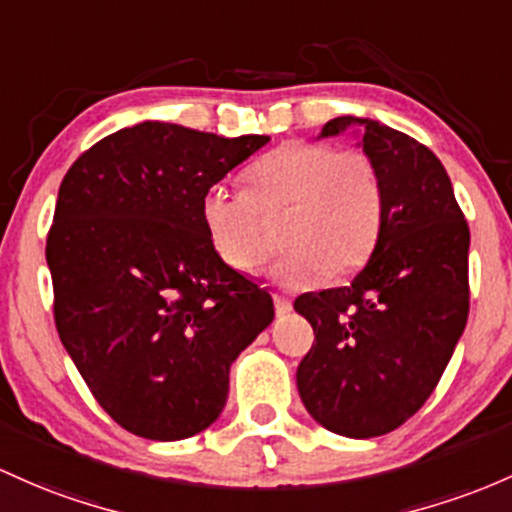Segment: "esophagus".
Wrapping results in <instances>:
<instances>
[{
	"label": "esophagus",
	"mask_w": 512,
	"mask_h": 512,
	"mask_svg": "<svg viewBox=\"0 0 512 512\" xmlns=\"http://www.w3.org/2000/svg\"><path fill=\"white\" fill-rule=\"evenodd\" d=\"M291 301L284 299V296L274 294V311H277V316H286V313H291Z\"/></svg>",
	"instance_id": "esophagus-1"
}]
</instances>
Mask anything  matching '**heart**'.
<instances>
[{"label":"heart","instance_id":"1","mask_svg":"<svg viewBox=\"0 0 512 512\" xmlns=\"http://www.w3.org/2000/svg\"><path fill=\"white\" fill-rule=\"evenodd\" d=\"M282 209V243L289 250L269 267L274 282L301 289L330 272H355L372 257L384 230L379 167L362 150L294 140L245 172V194L209 189L199 204L213 250L238 272H252L269 250L257 211Z\"/></svg>","mask_w":512,"mask_h":512}]
</instances>
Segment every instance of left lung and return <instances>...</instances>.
Returning <instances> with one entry per match:
<instances>
[{"label": "left lung", "mask_w": 512, "mask_h": 512, "mask_svg": "<svg viewBox=\"0 0 512 512\" xmlns=\"http://www.w3.org/2000/svg\"><path fill=\"white\" fill-rule=\"evenodd\" d=\"M379 167L384 230L350 286L303 294L294 308L316 342L296 369L306 411L335 435L367 440L420 411L469 316V226L445 167L423 143L374 119L338 116Z\"/></svg>", "instance_id": "left-lung-1"}]
</instances>
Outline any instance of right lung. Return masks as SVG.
Returning a JSON list of instances; mask_svg holds the SVG:
<instances>
[{"mask_svg":"<svg viewBox=\"0 0 512 512\" xmlns=\"http://www.w3.org/2000/svg\"><path fill=\"white\" fill-rule=\"evenodd\" d=\"M267 143L143 121L92 145L60 184L46 245L55 325L133 435L174 442L216 423L230 364L274 320L272 296L218 257L199 211Z\"/></svg>","mask_w":512,"mask_h":512,"instance_id":"1","label":"right lung"}]
</instances>
